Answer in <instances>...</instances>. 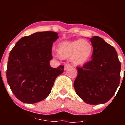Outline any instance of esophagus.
<instances>
[{
  "label": "esophagus",
  "mask_w": 125,
  "mask_h": 125,
  "mask_svg": "<svg viewBox=\"0 0 125 125\" xmlns=\"http://www.w3.org/2000/svg\"><path fill=\"white\" fill-rule=\"evenodd\" d=\"M70 66H71L70 65L68 64L65 65V66H64V70H66V69H68V68H69Z\"/></svg>",
  "instance_id": "obj_1"
}]
</instances>
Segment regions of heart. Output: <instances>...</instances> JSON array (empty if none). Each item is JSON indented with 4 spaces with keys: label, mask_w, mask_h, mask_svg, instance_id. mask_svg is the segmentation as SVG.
I'll return each instance as SVG.
<instances>
[{
    "label": "heart",
    "mask_w": 125,
    "mask_h": 125,
    "mask_svg": "<svg viewBox=\"0 0 125 125\" xmlns=\"http://www.w3.org/2000/svg\"><path fill=\"white\" fill-rule=\"evenodd\" d=\"M57 54L53 56L61 59H70L77 66H83L90 60L93 54L92 44L86 39H79L70 41H62L56 46Z\"/></svg>",
    "instance_id": "heart-1"
}]
</instances>
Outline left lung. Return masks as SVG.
Wrapping results in <instances>:
<instances>
[{
    "label": "left lung",
    "mask_w": 125,
    "mask_h": 125,
    "mask_svg": "<svg viewBox=\"0 0 125 125\" xmlns=\"http://www.w3.org/2000/svg\"><path fill=\"white\" fill-rule=\"evenodd\" d=\"M93 47L91 60L77 68L75 91L85 103L97 105L113 96L120 82L121 63L114 47L98 36L90 39Z\"/></svg>",
    "instance_id": "8db88e82"
}]
</instances>
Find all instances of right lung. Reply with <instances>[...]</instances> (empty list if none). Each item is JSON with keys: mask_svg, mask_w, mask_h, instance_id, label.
<instances>
[{"mask_svg": "<svg viewBox=\"0 0 125 125\" xmlns=\"http://www.w3.org/2000/svg\"><path fill=\"white\" fill-rule=\"evenodd\" d=\"M59 38L55 32H37L22 37L9 56L7 81L15 97L25 103L42 101L50 94L64 66L51 68V49Z\"/></svg>", "mask_w": 125, "mask_h": 125, "instance_id": "add662e5", "label": "right lung"}]
</instances>
